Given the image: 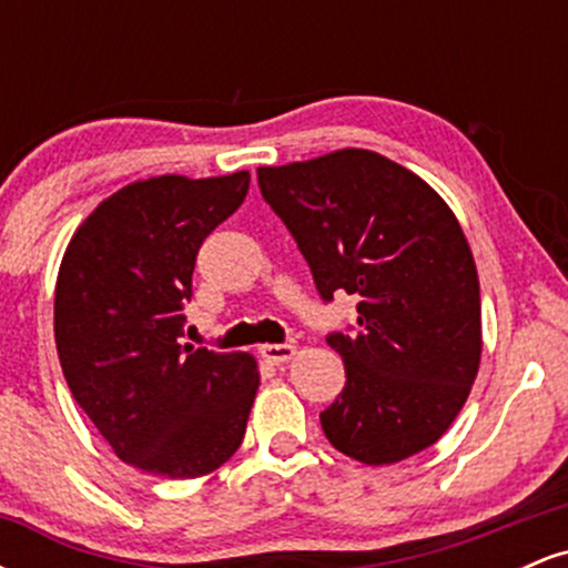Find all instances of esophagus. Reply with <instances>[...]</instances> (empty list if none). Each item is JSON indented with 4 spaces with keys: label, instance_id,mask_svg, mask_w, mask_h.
Wrapping results in <instances>:
<instances>
[{
    "label": "esophagus",
    "instance_id": "esophagus-1",
    "mask_svg": "<svg viewBox=\"0 0 568 568\" xmlns=\"http://www.w3.org/2000/svg\"><path fill=\"white\" fill-rule=\"evenodd\" d=\"M293 355H296L293 344H264L262 347V357L272 366H283V363L293 361Z\"/></svg>",
    "mask_w": 568,
    "mask_h": 568
}]
</instances>
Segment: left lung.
<instances>
[{"label":"left lung","mask_w":568,"mask_h":568,"mask_svg":"<svg viewBox=\"0 0 568 568\" xmlns=\"http://www.w3.org/2000/svg\"><path fill=\"white\" fill-rule=\"evenodd\" d=\"M256 175L325 302L361 298L357 334L328 336L347 384L321 414L325 438L374 467L425 452L465 406L484 352L478 270L454 211L368 149Z\"/></svg>","instance_id":"8db88e82"}]
</instances>
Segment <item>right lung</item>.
I'll return each mask as SVG.
<instances>
[{"label": "right lung", "mask_w": 568, "mask_h": 568, "mask_svg": "<svg viewBox=\"0 0 568 568\" xmlns=\"http://www.w3.org/2000/svg\"><path fill=\"white\" fill-rule=\"evenodd\" d=\"M251 173L154 175L116 189L71 234L55 347L71 395L112 452L162 478H202L243 443L258 363L181 344L202 240L243 205Z\"/></svg>", "instance_id": "add662e5"}]
</instances>
